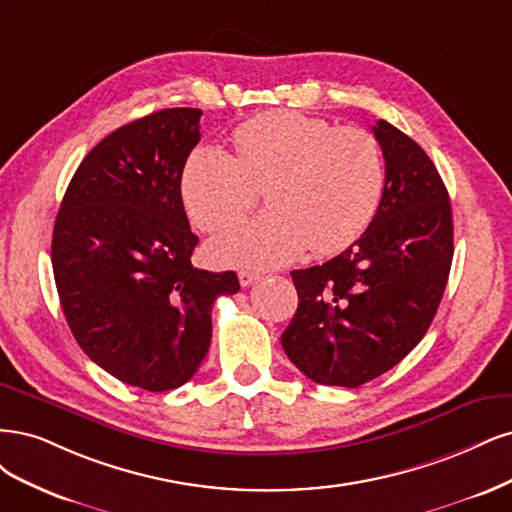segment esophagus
<instances>
[{
	"instance_id": "esophagus-1",
	"label": "esophagus",
	"mask_w": 512,
	"mask_h": 512,
	"mask_svg": "<svg viewBox=\"0 0 512 512\" xmlns=\"http://www.w3.org/2000/svg\"><path fill=\"white\" fill-rule=\"evenodd\" d=\"M238 278H240V285L242 287H249V285H253V283H257V280L261 278L257 272H249V270H242V272H238Z\"/></svg>"
}]
</instances>
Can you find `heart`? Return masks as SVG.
<instances>
[{
	"label": "heart",
	"instance_id": "heart-1",
	"mask_svg": "<svg viewBox=\"0 0 512 512\" xmlns=\"http://www.w3.org/2000/svg\"><path fill=\"white\" fill-rule=\"evenodd\" d=\"M236 155L202 144L183 170L189 217L214 232L248 211L267 189L271 210L214 236L208 251L223 266L268 270L308 246L332 255L374 219L385 189L381 146L359 127H334L302 112L259 114L234 131Z\"/></svg>",
	"mask_w": 512,
	"mask_h": 512
}]
</instances>
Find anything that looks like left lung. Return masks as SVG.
<instances>
[{"label": "left lung", "mask_w": 512, "mask_h": 512, "mask_svg": "<svg viewBox=\"0 0 512 512\" xmlns=\"http://www.w3.org/2000/svg\"><path fill=\"white\" fill-rule=\"evenodd\" d=\"M385 189L370 227L323 266L293 270L298 310L280 336L310 381L359 387L415 349L453 261L449 191L423 148L387 121L372 127Z\"/></svg>", "instance_id": "1"}]
</instances>
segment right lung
<instances>
[{
    "label": "right lung",
    "mask_w": 512,
    "mask_h": 512,
    "mask_svg": "<svg viewBox=\"0 0 512 512\" xmlns=\"http://www.w3.org/2000/svg\"><path fill=\"white\" fill-rule=\"evenodd\" d=\"M197 108H166L112 131L72 176L53 229L59 302L97 366L146 391L185 385L212 338V304L236 272L191 266L197 236L180 195L200 142Z\"/></svg>",
    "instance_id": "add662e5"
}]
</instances>
